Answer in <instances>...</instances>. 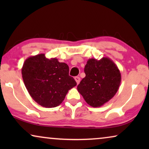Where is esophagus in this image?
<instances>
[{
    "label": "esophagus",
    "mask_w": 149,
    "mask_h": 149,
    "mask_svg": "<svg viewBox=\"0 0 149 149\" xmlns=\"http://www.w3.org/2000/svg\"><path fill=\"white\" fill-rule=\"evenodd\" d=\"M74 80L76 81V82H77V84H79V83H80L81 79H80V77H74Z\"/></svg>",
    "instance_id": "1"
}]
</instances>
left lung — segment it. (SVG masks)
<instances>
[{"instance_id": "left-lung-1", "label": "left lung", "mask_w": 149, "mask_h": 149, "mask_svg": "<svg viewBox=\"0 0 149 149\" xmlns=\"http://www.w3.org/2000/svg\"><path fill=\"white\" fill-rule=\"evenodd\" d=\"M85 77L77 90L92 107H100L113 98L121 81L120 70L113 60L104 57L100 60L91 58L84 68Z\"/></svg>"}]
</instances>
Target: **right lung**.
Instances as JSON below:
<instances>
[{
    "label": "right lung",
    "instance_id": "obj_1",
    "mask_svg": "<svg viewBox=\"0 0 149 149\" xmlns=\"http://www.w3.org/2000/svg\"><path fill=\"white\" fill-rule=\"evenodd\" d=\"M68 72L66 63L56 58H47L44 54L28 58L22 68L24 85L30 96L45 108L60 105L68 90L77 85Z\"/></svg>",
    "mask_w": 149,
    "mask_h": 149
}]
</instances>
